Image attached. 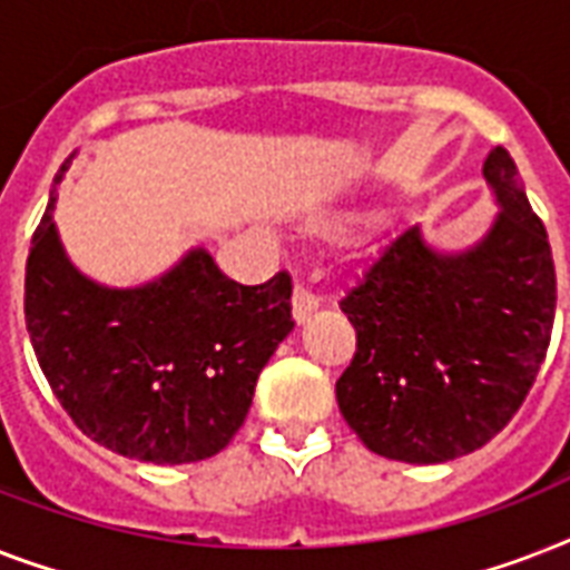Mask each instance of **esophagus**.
Segmentation results:
<instances>
[{
  "mask_svg": "<svg viewBox=\"0 0 570 570\" xmlns=\"http://www.w3.org/2000/svg\"><path fill=\"white\" fill-rule=\"evenodd\" d=\"M320 311V295L311 293L307 286H295V293H293V316L298 325H304V322L311 320L313 313Z\"/></svg>",
  "mask_w": 570,
  "mask_h": 570,
  "instance_id": "1",
  "label": "esophagus"
}]
</instances>
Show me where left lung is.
<instances>
[{
	"instance_id": "obj_1",
	"label": "left lung",
	"mask_w": 570,
	"mask_h": 570,
	"mask_svg": "<svg viewBox=\"0 0 570 570\" xmlns=\"http://www.w3.org/2000/svg\"><path fill=\"white\" fill-rule=\"evenodd\" d=\"M500 215L468 250L407 227L340 302L357 352L337 405L366 450L441 464L485 446L518 414L550 346L557 272L505 147L485 159Z\"/></svg>"
}]
</instances>
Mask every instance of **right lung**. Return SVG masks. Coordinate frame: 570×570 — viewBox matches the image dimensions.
I'll use <instances>...</instances> for the list:
<instances>
[{
    "instance_id": "1",
    "label": "right lung",
    "mask_w": 570,
    "mask_h": 570,
    "mask_svg": "<svg viewBox=\"0 0 570 570\" xmlns=\"http://www.w3.org/2000/svg\"><path fill=\"white\" fill-rule=\"evenodd\" d=\"M52 209L56 189L26 259V328L61 407L127 459L189 464L222 452L295 328L289 275L242 286L191 248L150 284L102 286L67 259Z\"/></svg>"
}]
</instances>
